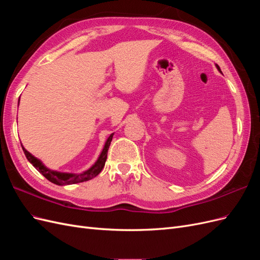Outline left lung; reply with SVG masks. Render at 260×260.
<instances>
[{
  "instance_id": "1",
  "label": "left lung",
  "mask_w": 260,
  "mask_h": 260,
  "mask_svg": "<svg viewBox=\"0 0 260 260\" xmlns=\"http://www.w3.org/2000/svg\"><path fill=\"white\" fill-rule=\"evenodd\" d=\"M216 68L218 69V72H220V73H221V69H220V67H219L218 65H216ZM221 74H222V73H221Z\"/></svg>"
}]
</instances>
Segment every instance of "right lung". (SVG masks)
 Here are the masks:
<instances>
[{
  "instance_id": "right-lung-1",
  "label": "right lung",
  "mask_w": 260,
  "mask_h": 260,
  "mask_svg": "<svg viewBox=\"0 0 260 260\" xmlns=\"http://www.w3.org/2000/svg\"><path fill=\"white\" fill-rule=\"evenodd\" d=\"M19 100H20V98H19ZM18 105H19V102H18ZM113 137H114V133H112V135L107 138L106 142L104 144V147H103V149H102V152L99 156V158L96 159V161L94 162L89 169L80 172V174H73V172H61V171H57V170H52V169L46 167L45 165L40 159L37 158L36 156L29 153L27 149L22 146V144H21V147H22V151H23V153H25L29 162L32 165V166L39 172H40L41 175H43L46 179L51 181L52 183L57 184V185H69V184L84 182V181H89L100 174L102 169H103L105 166V161L107 159V152H108L109 145H111Z\"/></svg>"
}]
</instances>
